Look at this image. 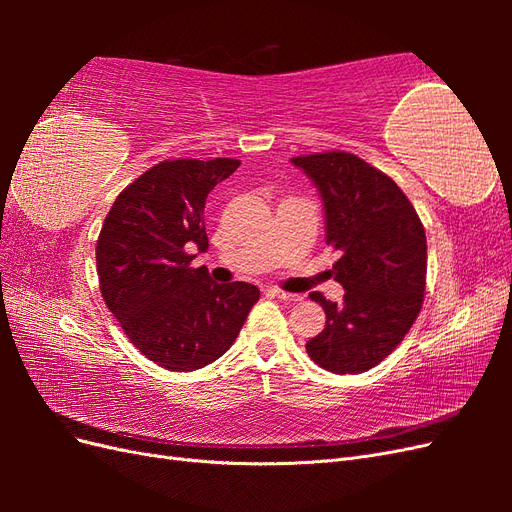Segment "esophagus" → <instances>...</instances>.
<instances>
[{
    "label": "esophagus",
    "instance_id": "esophagus-1",
    "mask_svg": "<svg viewBox=\"0 0 512 512\" xmlns=\"http://www.w3.org/2000/svg\"><path fill=\"white\" fill-rule=\"evenodd\" d=\"M267 294H271V297L282 299V301H301V299H303L301 294L286 292V290H280V288H267Z\"/></svg>",
    "mask_w": 512,
    "mask_h": 512
}]
</instances>
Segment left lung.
Masks as SVG:
<instances>
[{
	"label": "left lung",
	"instance_id": "8db88e82",
	"mask_svg": "<svg viewBox=\"0 0 512 512\" xmlns=\"http://www.w3.org/2000/svg\"><path fill=\"white\" fill-rule=\"evenodd\" d=\"M292 164L318 188L327 245L342 252L331 275L346 290L342 303L309 294L322 305L327 324L305 350L333 374H363L399 346L421 312L425 228L399 185L354 153H312Z\"/></svg>",
	"mask_w": 512,
	"mask_h": 512
}]
</instances>
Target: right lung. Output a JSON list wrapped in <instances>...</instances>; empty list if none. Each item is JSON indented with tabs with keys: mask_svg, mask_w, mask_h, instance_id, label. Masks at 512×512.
<instances>
[{
	"mask_svg": "<svg viewBox=\"0 0 512 512\" xmlns=\"http://www.w3.org/2000/svg\"><path fill=\"white\" fill-rule=\"evenodd\" d=\"M235 158L164 160L123 190L102 224L96 265L106 307L149 361L170 371L213 363L235 342L254 284H215L190 267L209 247L205 200Z\"/></svg>",
	"mask_w": 512,
	"mask_h": 512,
	"instance_id": "add662e5",
	"label": "right lung"
}]
</instances>
